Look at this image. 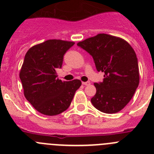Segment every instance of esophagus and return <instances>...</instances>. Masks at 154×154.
I'll use <instances>...</instances> for the list:
<instances>
[{
  "mask_svg": "<svg viewBox=\"0 0 154 154\" xmlns=\"http://www.w3.org/2000/svg\"><path fill=\"white\" fill-rule=\"evenodd\" d=\"M91 84L90 82H82L83 85H89Z\"/></svg>",
  "mask_w": 154,
  "mask_h": 154,
  "instance_id": "obj_1",
  "label": "esophagus"
}]
</instances>
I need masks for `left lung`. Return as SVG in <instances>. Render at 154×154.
Returning a JSON list of instances; mask_svg holds the SVG:
<instances>
[{
    "label": "left lung",
    "instance_id": "1",
    "mask_svg": "<svg viewBox=\"0 0 154 154\" xmlns=\"http://www.w3.org/2000/svg\"><path fill=\"white\" fill-rule=\"evenodd\" d=\"M77 45L91 54L103 82L94 83L96 94L91 99L96 109L105 113L122 110L131 100L140 81L136 54L125 40L107 34H98Z\"/></svg>",
    "mask_w": 154,
    "mask_h": 154
}]
</instances>
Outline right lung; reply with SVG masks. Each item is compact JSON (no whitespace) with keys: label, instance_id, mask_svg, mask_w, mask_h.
I'll list each match as a JSON object with an SVG mask.
<instances>
[{"label":"right lung","instance_id":"obj_1","mask_svg":"<svg viewBox=\"0 0 154 154\" xmlns=\"http://www.w3.org/2000/svg\"><path fill=\"white\" fill-rule=\"evenodd\" d=\"M74 42L51 39L32 46L25 56L20 78L26 100L41 113L56 116L68 109L82 82H63L56 69Z\"/></svg>","mask_w":154,"mask_h":154}]
</instances>
